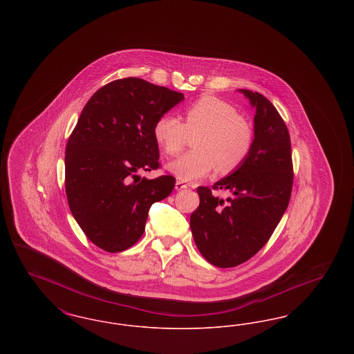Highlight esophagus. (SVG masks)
I'll return each mask as SVG.
<instances>
[{
    "label": "esophagus",
    "mask_w": 354,
    "mask_h": 354,
    "mask_svg": "<svg viewBox=\"0 0 354 354\" xmlns=\"http://www.w3.org/2000/svg\"><path fill=\"white\" fill-rule=\"evenodd\" d=\"M185 188H188V185H185L183 182H180V180H178L176 183H175V189L176 191H180V189H185Z\"/></svg>",
    "instance_id": "34e87169"
}]
</instances>
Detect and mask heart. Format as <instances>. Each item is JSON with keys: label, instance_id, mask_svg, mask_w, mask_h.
<instances>
[{"label": "heart", "instance_id": "b5f03b06", "mask_svg": "<svg viewBox=\"0 0 354 354\" xmlns=\"http://www.w3.org/2000/svg\"><path fill=\"white\" fill-rule=\"evenodd\" d=\"M153 138L160 150L175 156L185 149L188 136H194L192 147L169 163L178 179L189 182L207 176L216 167L220 175L240 169L252 152L253 124L230 102L205 94L188 104L183 122L175 115H160L153 123Z\"/></svg>", "mask_w": 354, "mask_h": 354}]
</instances>
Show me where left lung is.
Wrapping results in <instances>:
<instances>
[{
    "label": "left lung",
    "instance_id": "8db88e82",
    "mask_svg": "<svg viewBox=\"0 0 354 354\" xmlns=\"http://www.w3.org/2000/svg\"><path fill=\"white\" fill-rule=\"evenodd\" d=\"M254 114V145L248 159L230 176L198 187L199 207L191 214V231L203 257L219 268L248 261L270 240L290 201L293 163L284 119L260 93L241 90ZM225 189L227 199L212 190Z\"/></svg>",
    "mask_w": 354,
    "mask_h": 354
}]
</instances>
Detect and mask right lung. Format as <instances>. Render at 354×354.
Listing matches in <instances>:
<instances>
[{"mask_svg": "<svg viewBox=\"0 0 354 354\" xmlns=\"http://www.w3.org/2000/svg\"><path fill=\"white\" fill-rule=\"evenodd\" d=\"M182 93L129 77L102 86L86 103L65 151L70 211L87 239L110 253L142 237L149 209L172 192L175 178L138 172L160 167L153 123Z\"/></svg>", "mask_w": 354, "mask_h": 354, "instance_id": "add662e5", "label": "right lung"}]
</instances>
